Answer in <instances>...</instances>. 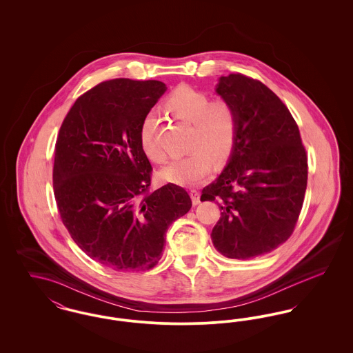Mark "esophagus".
<instances>
[{"label":"esophagus","mask_w":353,"mask_h":353,"mask_svg":"<svg viewBox=\"0 0 353 353\" xmlns=\"http://www.w3.org/2000/svg\"><path fill=\"white\" fill-rule=\"evenodd\" d=\"M190 199H192V202H193V205H197V203H200V193L197 192V190H190Z\"/></svg>","instance_id":"1"}]
</instances>
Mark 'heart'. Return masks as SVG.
<instances>
[{"label": "heart", "mask_w": 353, "mask_h": 353, "mask_svg": "<svg viewBox=\"0 0 353 353\" xmlns=\"http://www.w3.org/2000/svg\"><path fill=\"white\" fill-rule=\"evenodd\" d=\"M165 110L174 118L192 124L186 156L173 160L161 170V177L173 184L194 186L212 172L213 159L226 161L234 151L238 137V114L226 99L210 101V97L189 84L177 85L165 99ZM157 119L148 114L140 127V145L145 156L163 163L165 153L156 143Z\"/></svg>", "instance_id": "1"}]
</instances>
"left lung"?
<instances>
[{"label":"left lung","mask_w":353,"mask_h":353,"mask_svg":"<svg viewBox=\"0 0 353 353\" xmlns=\"http://www.w3.org/2000/svg\"><path fill=\"white\" fill-rule=\"evenodd\" d=\"M238 114V137L228 165L202 189L219 203L212 241L222 255L250 259L291 236L307 188V153L291 112L268 85L242 74L221 77L216 88Z\"/></svg>","instance_id":"obj_1"}]
</instances>
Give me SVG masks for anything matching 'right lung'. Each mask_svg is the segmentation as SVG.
Wrapping results in <instances>:
<instances>
[{
  "instance_id": "obj_1",
  "label": "right lung",
  "mask_w": 353,
  "mask_h": 353,
  "mask_svg": "<svg viewBox=\"0 0 353 353\" xmlns=\"http://www.w3.org/2000/svg\"><path fill=\"white\" fill-rule=\"evenodd\" d=\"M165 91L159 81L101 82L75 101L55 143L61 219L91 259L117 271L154 268L170 223L192 208L179 185L152 190L140 145L141 123Z\"/></svg>"
}]
</instances>
